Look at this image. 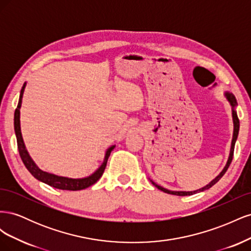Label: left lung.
<instances>
[{"label": "left lung", "instance_id": "1", "mask_svg": "<svg viewBox=\"0 0 251 251\" xmlns=\"http://www.w3.org/2000/svg\"><path fill=\"white\" fill-rule=\"evenodd\" d=\"M224 96L226 97L227 101L229 102L230 107H231V112H232V121H233V134H232V140H231V147H230V151H229V157H228V160H227L226 162V165L224 166V169L222 170V172L220 173L218 176L214 179L211 180L209 183L207 185H205L204 187L202 188H199L197 189V191H193V192H177V191H170V189H166L160 185L156 184L154 181H151V182L153 183L158 189H160V191L166 193V194H171V195H176V196H191V195H194V194H197V193H200V192H204L206 191V189L210 188L212 185H215L217 182L221 179L223 177V175L226 173L227 169L229 168V165L231 163V160H232V157H233V151H234V144H235V141H237V138H238V135H239V130H240V121H239V118H238V115H237V111H235V107L238 105V102H237V100H235V97L232 93L230 92H226L224 93Z\"/></svg>", "mask_w": 251, "mask_h": 251}]
</instances>
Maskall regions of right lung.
Returning <instances> with one entry per match:
<instances>
[{
  "mask_svg": "<svg viewBox=\"0 0 251 251\" xmlns=\"http://www.w3.org/2000/svg\"><path fill=\"white\" fill-rule=\"evenodd\" d=\"M25 87H26V82L24 83V86L22 87L18 107L16 109V112H14V132H16V136H17L19 153H20L23 163H24L26 166V169L30 172V174H31L35 179L40 180V181L44 182V183H46L52 187L63 189V191H80V189H85L91 185H93L94 183H96V182L100 180V178L102 176L105 166H107L108 158L111 154V151L114 150V148H115V146H111L107 151H105L103 162L101 163L100 168H98L92 175H90V176H88V177L73 179V178L57 176V175L42 171L39 166L35 164V162L32 160V158L30 157L28 151L25 147L24 140H23V137H22L21 123H20V113H21L20 109L22 105V98H23V94H24Z\"/></svg>",
  "mask_w": 251,
  "mask_h": 251,
  "instance_id": "obj_1",
  "label": "right lung"
}]
</instances>
